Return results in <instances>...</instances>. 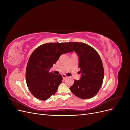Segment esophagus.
<instances>
[{"label": "esophagus", "instance_id": "esophagus-1", "mask_svg": "<svg viewBox=\"0 0 130 130\" xmlns=\"http://www.w3.org/2000/svg\"><path fill=\"white\" fill-rule=\"evenodd\" d=\"M62 77H63V79H65V78H66L67 77H68V76H67L66 74H62Z\"/></svg>", "mask_w": 130, "mask_h": 130}]
</instances>
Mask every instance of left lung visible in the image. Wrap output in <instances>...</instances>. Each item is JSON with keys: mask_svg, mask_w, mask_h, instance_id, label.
<instances>
[{"mask_svg": "<svg viewBox=\"0 0 130 130\" xmlns=\"http://www.w3.org/2000/svg\"><path fill=\"white\" fill-rule=\"evenodd\" d=\"M67 45L79 57L78 67L81 77L74 80L70 90L75 95L82 99L95 96L103 84L104 70L100 56L92 46L81 42H69Z\"/></svg>", "mask_w": 130, "mask_h": 130, "instance_id": "left-lung-1", "label": "left lung"}]
</instances>
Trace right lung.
I'll return each instance as SVG.
<instances>
[{
  "instance_id": "obj_1",
  "label": "right lung",
  "mask_w": 130,
  "mask_h": 130,
  "mask_svg": "<svg viewBox=\"0 0 130 130\" xmlns=\"http://www.w3.org/2000/svg\"><path fill=\"white\" fill-rule=\"evenodd\" d=\"M67 43H48L38 46L30 55L26 69V82L37 99L46 100L56 93L63 78L49 69L62 54L72 52Z\"/></svg>"
}]
</instances>
